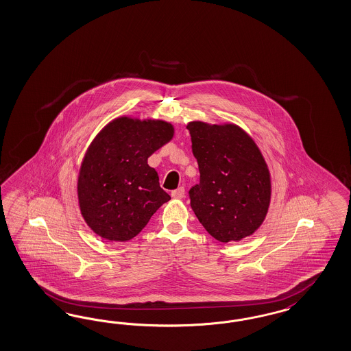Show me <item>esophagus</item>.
<instances>
[{"label": "esophagus", "mask_w": 351, "mask_h": 351, "mask_svg": "<svg viewBox=\"0 0 351 351\" xmlns=\"http://www.w3.org/2000/svg\"><path fill=\"white\" fill-rule=\"evenodd\" d=\"M171 196L176 199H183L184 197V187H178L177 190L171 191Z\"/></svg>", "instance_id": "1"}]
</instances>
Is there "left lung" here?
I'll list each match as a JSON object with an SVG mask.
<instances>
[{
  "label": "left lung",
  "instance_id": "8db88e82",
  "mask_svg": "<svg viewBox=\"0 0 351 351\" xmlns=\"http://www.w3.org/2000/svg\"><path fill=\"white\" fill-rule=\"evenodd\" d=\"M200 183L190 190L191 208L221 243L240 241L263 223L271 202V176L260 147L234 123L187 124Z\"/></svg>",
  "mask_w": 351,
  "mask_h": 351
}]
</instances>
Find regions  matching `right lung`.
I'll use <instances>...</instances> for the list:
<instances>
[{
    "mask_svg": "<svg viewBox=\"0 0 351 351\" xmlns=\"http://www.w3.org/2000/svg\"><path fill=\"white\" fill-rule=\"evenodd\" d=\"M173 136L171 123L128 114L94 136L80 167L77 200L84 221L98 237L128 241L169 202L147 160Z\"/></svg>",
    "mask_w": 351,
    "mask_h": 351,
    "instance_id": "add662e5",
    "label": "right lung"
}]
</instances>
